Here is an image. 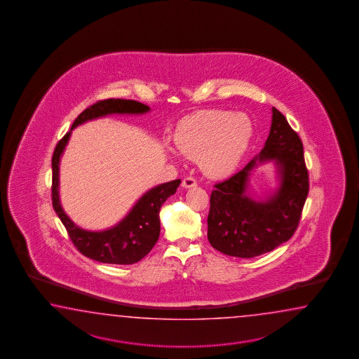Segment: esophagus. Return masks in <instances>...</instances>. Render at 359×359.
I'll return each instance as SVG.
<instances>
[{"label":"esophagus","instance_id":"1","mask_svg":"<svg viewBox=\"0 0 359 359\" xmlns=\"http://www.w3.org/2000/svg\"><path fill=\"white\" fill-rule=\"evenodd\" d=\"M198 184L196 178L192 176H187L186 178H183L182 186L184 189H190V187H195Z\"/></svg>","mask_w":359,"mask_h":359}]
</instances>
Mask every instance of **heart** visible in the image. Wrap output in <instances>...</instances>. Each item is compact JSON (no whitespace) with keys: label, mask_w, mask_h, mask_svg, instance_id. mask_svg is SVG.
I'll return each mask as SVG.
<instances>
[{"label":"heart","mask_w":359,"mask_h":359,"mask_svg":"<svg viewBox=\"0 0 359 359\" xmlns=\"http://www.w3.org/2000/svg\"><path fill=\"white\" fill-rule=\"evenodd\" d=\"M252 132V123L246 115L204 110L187 115L178 123L175 144L184 156L200 158L206 175L223 177L236 168Z\"/></svg>","instance_id":"obj_1"}]
</instances>
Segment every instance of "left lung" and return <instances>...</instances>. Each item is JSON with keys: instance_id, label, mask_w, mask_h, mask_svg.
I'll use <instances>...</instances> for the list:
<instances>
[{"instance_id": "obj_1", "label": "left lung", "mask_w": 359, "mask_h": 359, "mask_svg": "<svg viewBox=\"0 0 359 359\" xmlns=\"http://www.w3.org/2000/svg\"><path fill=\"white\" fill-rule=\"evenodd\" d=\"M272 126L259 155L244 169L215 183L208 215V240L214 249L231 257L252 258L272 252L297 231L309 191L303 142L285 115L272 109ZM278 161L282 186L267 202L247 196L248 172L258 163Z\"/></svg>"}]
</instances>
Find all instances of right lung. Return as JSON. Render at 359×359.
Returning <instances> with one entry per match:
<instances>
[{
    "label": "right lung",
    "mask_w": 359,
    "mask_h": 359,
    "mask_svg": "<svg viewBox=\"0 0 359 359\" xmlns=\"http://www.w3.org/2000/svg\"><path fill=\"white\" fill-rule=\"evenodd\" d=\"M150 107L135 100H100L91 107L84 109L76 116L72 130L78 124L107 114H142ZM72 130L61 138L53 154V206L76 250L84 257L109 264H133L142 259L156 244L161 233L159 210L163 203L172 196L180 186L181 180L163 183L146 192L133 206L130 214L113 229L90 232L76 226L64 213L59 201V161L61 153L68 142Z\"/></svg>",
    "instance_id": "right-lung-1"
}]
</instances>
